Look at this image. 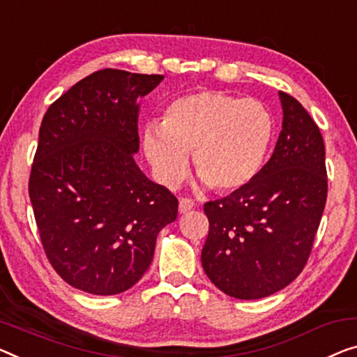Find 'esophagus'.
<instances>
[{
    "mask_svg": "<svg viewBox=\"0 0 357 357\" xmlns=\"http://www.w3.org/2000/svg\"><path fill=\"white\" fill-rule=\"evenodd\" d=\"M195 206L192 199H179V213H188Z\"/></svg>",
    "mask_w": 357,
    "mask_h": 357,
    "instance_id": "obj_1",
    "label": "esophagus"
}]
</instances>
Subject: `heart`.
<instances>
[{
	"label": "heart",
	"mask_w": 357,
	"mask_h": 357,
	"mask_svg": "<svg viewBox=\"0 0 357 357\" xmlns=\"http://www.w3.org/2000/svg\"><path fill=\"white\" fill-rule=\"evenodd\" d=\"M269 110L255 99L197 91L173 99L160 125L144 130V152L160 183L178 188L190 172L220 192L245 188L259 173L273 139Z\"/></svg>",
	"instance_id": "b5f03b06"
}]
</instances>
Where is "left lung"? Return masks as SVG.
Listing matches in <instances>:
<instances>
[{"instance_id":"1","label":"left lung","mask_w":357,"mask_h":357,"mask_svg":"<svg viewBox=\"0 0 357 357\" xmlns=\"http://www.w3.org/2000/svg\"><path fill=\"white\" fill-rule=\"evenodd\" d=\"M279 98L284 120L269 162L245 188L204 205L210 231L202 266L238 300L269 296L300 275L327 202L319 126L295 98Z\"/></svg>"}]
</instances>
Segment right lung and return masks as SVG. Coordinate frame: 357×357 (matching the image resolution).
I'll return each instance as SVG.
<instances>
[{"label":"right lung","instance_id":"1","mask_svg":"<svg viewBox=\"0 0 357 357\" xmlns=\"http://www.w3.org/2000/svg\"><path fill=\"white\" fill-rule=\"evenodd\" d=\"M163 75L104 68L43 116L29 194L45 253L68 285L121 294L151 266L178 199L137 167L139 98Z\"/></svg>","mask_w":357,"mask_h":357}]
</instances>
